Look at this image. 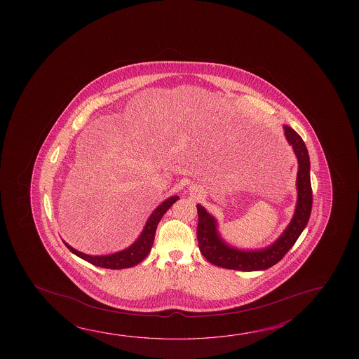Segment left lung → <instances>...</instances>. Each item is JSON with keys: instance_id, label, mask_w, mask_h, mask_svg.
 Returning a JSON list of instances; mask_svg holds the SVG:
<instances>
[{"instance_id": "obj_1", "label": "left lung", "mask_w": 359, "mask_h": 359, "mask_svg": "<svg viewBox=\"0 0 359 359\" xmlns=\"http://www.w3.org/2000/svg\"><path fill=\"white\" fill-rule=\"evenodd\" d=\"M285 136L289 144L293 147L294 153L298 158V177H297V188H298V201L295 208L292 222L288 228L284 230L280 238L271 244V247L263 250L255 252H244L229 247L224 243L217 231L215 219L206 212L203 206L198 208V228L196 236L201 254L212 264L234 269V271H264L276 264L283 257L288 253L289 249L293 247L294 243L299 238L300 233L306 228L309 217H311L313 194L311 185V161L309 154L306 150V144L299 134H297L292 128L284 126Z\"/></svg>"}]
</instances>
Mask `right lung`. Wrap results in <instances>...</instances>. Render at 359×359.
I'll return each mask as SVG.
<instances>
[{
	"label": "right lung",
	"mask_w": 359,
	"mask_h": 359,
	"mask_svg": "<svg viewBox=\"0 0 359 359\" xmlns=\"http://www.w3.org/2000/svg\"><path fill=\"white\" fill-rule=\"evenodd\" d=\"M177 200H179V196H171L169 199L165 200L161 205L158 206L149 217L147 225L142 230V236H139V239L131 247L125 249L123 252L110 254V255H100V257L95 255V257H93V255L77 252L66 243L65 245L70 249V252L77 255L79 258L83 259L88 263L96 265V266H100V268L123 269V268L134 266V265L139 264L142 260L147 258V254L150 253L151 247H153L154 238H155V231H156V226L159 224L160 219L163 217L165 212L169 210V208Z\"/></svg>",
	"instance_id": "add662e5"
}]
</instances>
